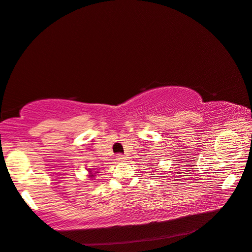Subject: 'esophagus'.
<instances>
[{
	"label": "esophagus",
	"mask_w": 252,
	"mask_h": 252,
	"mask_svg": "<svg viewBox=\"0 0 252 252\" xmlns=\"http://www.w3.org/2000/svg\"><path fill=\"white\" fill-rule=\"evenodd\" d=\"M116 159L119 160V161L125 160V159H126V156L122 155V154H117V155H116Z\"/></svg>",
	"instance_id": "obj_1"
}]
</instances>
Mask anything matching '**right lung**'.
Wrapping results in <instances>:
<instances>
[{
    "label": "right lung",
    "instance_id": "right-lung-1",
    "mask_svg": "<svg viewBox=\"0 0 252 252\" xmlns=\"http://www.w3.org/2000/svg\"><path fill=\"white\" fill-rule=\"evenodd\" d=\"M90 172H91V173H92V171H90ZM96 173H98V172H95V173H94V174H93V173H92V175H91V177H93V176H94V175H95V174H96Z\"/></svg>",
    "mask_w": 252,
    "mask_h": 252
}]
</instances>
